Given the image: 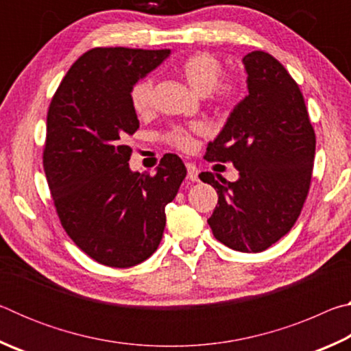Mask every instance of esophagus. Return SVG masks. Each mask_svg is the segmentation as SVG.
Segmentation results:
<instances>
[{
  "label": "esophagus",
  "instance_id": "34e87169",
  "mask_svg": "<svg viewBox=\"0 0 351 351\" xmlns=\"http://www.w3.org/2000/svg\"><path fill=\"white\" fill-rule=\"evenodd\" d=\"M186 167H187V178H189V180L190 181H198L199 170H198L197 165L192 164V162H187Z\"/></svg>",
  "mask_w": 351,
  "mask_h": 351
}]
</instances>
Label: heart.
Returning <instances> with one entry per match:
<instances>
[{"label": "heart", "mask_w": 351, "mask_h": 351, "mask_svg": "<svg viewBox=\"0 0 351 351\" xmlns=\"http://www.w3.org/2000/svg\"><path fill=\"white\" fill-rule=\"evenodd\" d=\"M180 73L190 86L201 96H209L219 106L234 105L240 97L241 83L237 75H221L223 64L209 52H197L187 57L180 64ZM153 79L145 77L132 88L130 102L138 114H144L152 105ZM201 132L199 125L181 127L175 125L164 133L165 144L181 152H192L195 147V134Z\"/></svg>", "instance_id": "heart-1"}]
</instances>
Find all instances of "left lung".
I'll return each mask as SVG.
<instances>
[{"mask_svg":"<svg viewBox=\"0 0 351 351\" xmlns=\"http://www.w3.org/2000/svg\"><path fill=\"white\" fill-rule=\"evenodd\" d=\"M247 96L207 147V161L232 162L230 182L210 171L199 180L218 193L207 219L213 237L234 251L261 252L287 235L310 190L316 134L304 96L283 64L268 52L243 57Z\"/></svg>","mask_w":351,"mask_h":351,"instance_id":"obj_1","label":"left lung"}]
</instances>
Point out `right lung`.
Segmentation results:
<instances>
[{
	"instance_id": "obj_1",
	"label": "right lung",
	"mask_w": 351,
	"mask_h": 351,
	"mask_svg": "<svg viewBox=\"0 0 351 351\" xmlns=\"http://www.w3.org/2000/svg\"><path fill=\"white\" fill-rule=\"evenodd\" d=\"M169 54L94 47L69 68L47 111L43 169L57 215L83 252L111 268H130L156 251L165 206L187 175L171 153L154 175L128 165L125 138L139 128L130 93Z\"/></svg>"
}]
</instances>
